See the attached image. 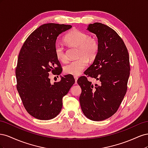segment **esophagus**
Masks as SVG:
<instances>
[{"mask_svg":"<svg viewBox=\"0 0 148 148\" xmlns=\"http://www.w3.org/2000/svg\"><path fill=\"white\" fill-rule=\"evenodd\" d=\"M74 78H75V84H77V83L78 77H77V76H74Z\"/></svg>","mask_w":148,"mask_h":148,"instance_id":"1","label":"esophagus"}]
</instances>
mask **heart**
Listing matches in <instances>:
<instances>
[{
	"label": "heart",
	"mask_w": 148,
	"mask_h": 148,
	"mask_svg": "<svg viewBox=\"0 0 148 148\" xmlns=\"http://www.w3.org/2000/svg\"><path fill=\"white\" fill-rule=\"evenodd\" d=\"M65 42L70 46L78 48V59L72 60L65 65L64 71L66 74L78 75L86 68L88 60L92 61L96 59L99 49V42L95 38L78 29H73L66 35ZM54 52L57 59L65 62L67 57L65 49L62 44L56 43Z\"/></svg>",
	"instance_id": "b5f03b06"
}]
</instances>
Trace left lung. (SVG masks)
<instances>
[{
    "mask_svg": "<svg viewBox=\"0 0 148 148\" xmlns=\"http://www.w3.org/2000/svg\"><path fill=\"white\" fill-rule=\"evenodd\" d=\"M87 29L96 35L99 49L84 73L99 80V84H92L85 76L79 77V103L87 118L101 121L117 111L127 92L130 71L129 54L122 39L109 26L95 23L89 25Z\"/></svg>",
    "mask_w": 148,
    "mask_h": 148,
    "instance_id": "1",
    "label": "left lung"
}]
</instances>
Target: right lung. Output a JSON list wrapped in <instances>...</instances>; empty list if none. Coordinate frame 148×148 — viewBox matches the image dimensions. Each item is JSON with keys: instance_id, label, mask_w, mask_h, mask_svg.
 Segmentation results:
<instances>
[{"instance_id": "right-lung-1", "label": "right lung", "mask_w": 148, "mask_h": 148, "mask_svg": "<svg viewBox=\"0 0 148 148\" xmlns=\"http://www.w3.org/2000/svg\"><path fill=\"white\" fill-rule=\"evenodd\" d=\"M71 25L47 23L40 26L21 48L15 70L16 89L26 111L36 119L51 120L60 113L62 98L75 81L71 75L51 83L49 72L59 75L61 65L56 56L57 36Z\"/></svg>"}]
</instances>
